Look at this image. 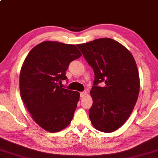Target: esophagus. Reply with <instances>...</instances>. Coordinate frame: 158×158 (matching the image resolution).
<instances>
[{
  "label": "esophagus",
  "instance_id": "obj_1",
  "mask_svg": "<svg viewBox=\"0 0 158 158\" xmlns=\"http://www.w3.org/2000/svg\"><path fill=\"white\" fill-rule=\"evenodd\" d=\"M80 97H85V96L87 94V92L86 90H84L82 92H80Z\"/></svg>",
  "mask_w": 158,
  "mask_h": 158
}]
</instances>
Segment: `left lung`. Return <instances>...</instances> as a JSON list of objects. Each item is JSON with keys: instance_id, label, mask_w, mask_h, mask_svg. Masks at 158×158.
Listing matches in <instances>:
<instances>
[{"instance_id": "1", "label": "left lung", "mask_w": 158, "mask_h": 158, "mask_svg": "<svg viewBox=\"0 0 158 158\" xmlns=\"http://www.w3.org/2000/svg\"><path fill=\"white\" fill-rule=\"evenodd\" d=\"M77 47L94 73L90 121L100 131H114L127 120L137 101L140 82L135 61L127 49L110 38ZM101 82L103 87L98 86Z\"/></svg>"}]
</instances>
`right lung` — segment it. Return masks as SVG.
<instances>
[{"label":"right lung","mask_w":158,"mask_h":158,"mask_svg":"<svg viewBox=\"0 0 158 158\" xmlns=\"http://www.w3.org/2000/svg\"><path fill=\"white\" fill-rule=\"evenodd\" d=\"M82 56L74 45L44 41L31 50L23 64L19 87L32 118L44 129L58 132L70 123L80 94L58 84L67 80L69 65Z\"/></svg>","instance_id":"1"}]
</instances>
